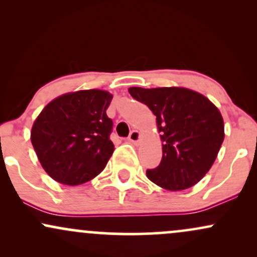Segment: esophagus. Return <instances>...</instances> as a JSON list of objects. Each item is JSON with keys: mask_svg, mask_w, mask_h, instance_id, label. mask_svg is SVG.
I'll list each match as a JSON object with an SVG mask.
<instances>
[{"mask_svg": "<svg viewBox=\"0 0 257 257\" xmlns=\"http://www.w3.org/2000/svg\"><path fill=\"white\" fill-rule=\"evenodd\" d=\"M140 139H141V134H140V132H138V131H133L128 137V140L133 144H138L139 141H140Z\"/></svg>", "mask_w": 257, "mask_h": 257, "instance_id": "1", "label": "esophagus"}]
</instances>
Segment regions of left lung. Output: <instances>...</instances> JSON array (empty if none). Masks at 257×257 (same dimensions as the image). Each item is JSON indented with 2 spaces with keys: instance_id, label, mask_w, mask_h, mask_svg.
I'll list each match as a JSON object with an SVG mask.
<instances>
[{
  "instance_id": "left-lung-1",
  "label": "left lung",
  "mask_w": 257,
  "mask_h": 257,
  "mask_svg": "<svg viewBox=\"0 0 257 257\" xmlns=\"http://www.w3.org/2000/svg\"><path fill=\"white\" fill-rule=\"evenodd\" d=\"M129 94L149 106L161 135L162 161L147 178L168 191L192 187L213 167L225 139L219 108L206 96L184 87H131Z\"/></svg>"
}]
</instances>
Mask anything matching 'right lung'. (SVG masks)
Returning <instances> with one entry per match:
<instances>
[{"label": "right lung", "mask_w": 257, "mask_h": 257, "mask_svg": "<svg viewBox=\"0 0 257 257\" xmlns=\"http://www.w3.org/2000/svg\"><path fill=\"white\" fill-rule=\"evenodd\" d=\"M112 94L87 89L63 94L41 111L31 129L38 161L53 180L67 186L90 181L113 153L112 120L106 114Z\"/></svg>", "instance_id": "1"}]
</instances>
